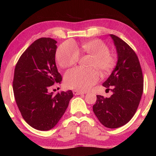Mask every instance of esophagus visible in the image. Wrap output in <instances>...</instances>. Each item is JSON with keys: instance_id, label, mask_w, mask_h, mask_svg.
Returning a JSON list of instances; mask_svg holds the SVG:
<instances>
[{"instance_id": "obj_1", "label": "esophagus", "mask_w": 156, "mask_h": 156, "mask_svg": "<svg viewBox=\"0 0 156 156\" xmlns=\"http://www.w3.org/2000/svg\"><path fill=\"white\" fill-rule=\"evenodd\" d=\"M73 94L75 95V96H78V95H80V94H84L85 93H84V92H81V91H79L77 90H73Z\"/></svg>"}]
</instances>
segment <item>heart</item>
Segmentation results:
<instances>
[{"instance_id":"heart-1","label":"heart","mask_w":156,"mask_h":156,"mask_svg":"<svg viewBox=\"0 0 156 156\" xmlns=\"http://www.w3.org/2000/svg\"><path fill=\"white\" fill-rule=\"evenodd\" d=\"M92 56L89 66L91 68L75 67L65 73V83L68 87L79 91H86L98 80V72L107 73L112 69L115 64V58L109 53L108 47L100 40L84 42L80 49L72 41L65 42L56 51V60L62 67L73 65L79 58V50Z\"/></svg>"}]
</instances>
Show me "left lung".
Returning <instances> with one entry per match:
<instances>
[{"mask_svg":"<svg viewBox=\"0 0 156 156\" xmlns=\"http://www.w3.org/2000/svg\"><path fill=\"white\" fill-rule=\"evenodd\" d=\"M117 53L114 69L102 86L113 94L109 98L98 95L93 106L102 125L110 129L120 127L135 114L143 92V76L138 58L128 44L109 34ZM106 89V90H107Z\"/></svg>","mask_w":156,"mask_h":156,"instance_id":"8db88e82","label":"left lung"}]
</instances>
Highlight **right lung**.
Listing matches in <instances>:
<instances>
[{
  "mask_svg": "<svg viewBox=\"0 0 156 156\" xmlns=\"http://www.w3.org/2000/svg\"><path fill=\"white\" fill-rule=\"evenodd\" d=\"M57 41L41 38L21 55L14 70L13 90L23 118L31 127L48 131L57 125L73 95L71 90L55 95L49 89L60 83L56 64Z\"/></svg>",
  "mask_w": 156,
  "mask_h": 156,
  "instance_id": "1",
  "label": "right lung"
}]
</instances>
